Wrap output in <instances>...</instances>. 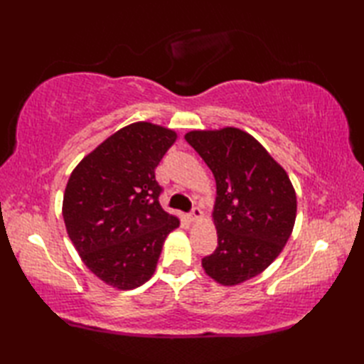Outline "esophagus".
I'll return each instance as SVG.
<instances>
[{
	"label": "esophagus",
	"mask_w": 364,
	"mask_h": 364,
	"mask_svg": "<svg viewBox=\"0 0 364 364\" xmlns=\"http://www.w3.org/2000/svg\"><path fill=\"white\" fill-rule=\"evenodd\" d=\"M202 218H203V213H202V210H200V208H194V210H192V213L189 214V219L192 222H197V220H200Z\"/></svg>",
	"instance_id": "1"
}]
</instances>
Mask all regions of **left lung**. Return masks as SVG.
I'll use <instances>...</instances> for the list:
<instances>
[{"label":"left lung","mask_w":364,"mask_h":364,"mask_svg":"<svg viewBox=\"0 0 364 364\" xmlns=\"http://www.w3.org/2000/svg\"><path fill=\"white\" fill-rule=\"evenodd\" d=\"M215 180L213 222L218 249L202 259L205 274L237 286L272 264L291 237L296 189L286 170L257 139L235 127L184 134Z\"/></svg>","instance_id":"1"}]
</instances>
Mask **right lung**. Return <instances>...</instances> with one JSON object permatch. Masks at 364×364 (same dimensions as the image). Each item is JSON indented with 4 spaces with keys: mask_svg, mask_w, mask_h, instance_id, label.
Returning a JSON list of instances; mask_svg holds the SVG:
<instances>
[{
    "mask_svg": "<svg viewBox=\"0 0 364 364\" xmlns=\"http://www.w3.org/2000/svg\"><path fill=\"white\" fill-rule=\"evenodd\" d=\"M176 141L173 129L134 122L86 154L68 178L63 215L92 274L115 289L149 282L162 245L180 227L159 205L154 168Z\"/></svg>",
    "mask_w": 364,
    "mask_h": 364,
    "instance_id": "obj_1",
    "label": "right lung"
}]
</instances>
